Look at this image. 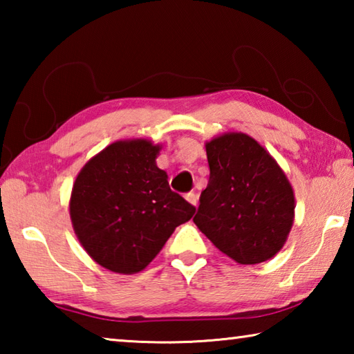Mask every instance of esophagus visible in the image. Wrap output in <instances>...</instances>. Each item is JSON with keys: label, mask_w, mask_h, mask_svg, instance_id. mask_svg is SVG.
I'll return each instance as SVG.
<instances>
[{"label": "esophagus", "mask_w": 354, "mask_h": 354, "mask_svg": "<svg viewBox=\"0 0 354 354\" xmlns=\"http://www.w3.org/2000/svg\"><path fill=\"white\" fill-rule=\"evenodd\" d=\"M185 200H187L192 206L198 205V198H196V195L194 194V192H189V194H185Z\"/></svg>", "instance_id": "obj_1"}]
</instances>
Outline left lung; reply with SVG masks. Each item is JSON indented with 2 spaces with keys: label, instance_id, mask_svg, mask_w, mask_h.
<instances>
[{
  "label": "left lung",
  "instance_id": "1",
  "mask_svg": "<svg viewBox=\"0 0 354 354\" xmlns=\"http://www.w3.org/2000/svg\"><path fill=\"white\" fill-rule=\"evenodd\" d=\"M207 187L194 217L221 253L259 263L283 248L295 198L284 171L250 136L227 133L206 143Z\"/></svg>",
  "mask_w": 354,
  "mask_h": 354
}]
</instances>
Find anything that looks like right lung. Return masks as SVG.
<instances>
[{
  "label": "right lung",
  "instance_id": "right-lung-1",
  "mask_svg": "<svg viewBox=\"0 0 354 354\" xmlns=\"http://www.w3.org/2000/svg\"><path fill=\"white\" fill-rule=\"evenodd\" d=\"M159 145L115 142L92 158L71 190L70 217L84 250L107 270L145 268L195 206L173 192L156 165Z\"/></svg>",
  "mask_w": 354,
  "mask_h": 354
}]
</instances>
